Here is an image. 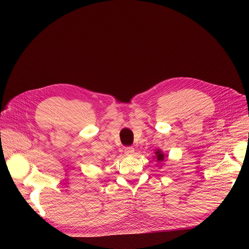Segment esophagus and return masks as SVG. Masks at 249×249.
I'll return each instance as SVG.
<instances>
[{
  "label": "esophagus",
  "mask_w": 249,
  "mask_h": 249,
  "mask_svg": "<svg viewBox=\"0 0 249 249\" xmlns=\"http://www.w3.org/2000/svg\"><path fill=\"white\" fill-rule=\"evenodd\" d=\"M133 152H135V148H133L132 146H125L124 147V154L126 156H132Z\"/></svg>",
  "instance_id": "1"
}]
</instances>
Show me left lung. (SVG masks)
I'll list each match as a JSON object with an SVG mask.
<instances>
[{"label": "left lung", "mask_w": 249, "mask_h": 249, "mask_svg": "<svg viewBox=\"0 0 249 249\" xmlns=\"http://www.w3.org/2000/svg\"><path fill=\"white\" fill-rule=\"evenodd\" d=\"M156 157H157V160L159 161H162L164 160V158H165L164 155L161 152V150H157L156 151Z\"/></svg>", "instance_id": "1"}]
</instances>
